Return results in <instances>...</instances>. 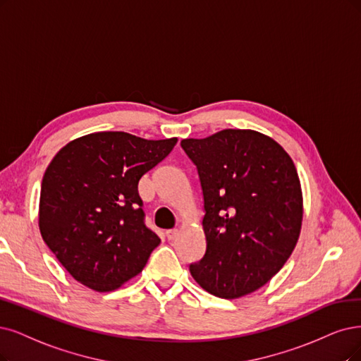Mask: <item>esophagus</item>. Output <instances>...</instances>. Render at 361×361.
I'll use <instances>...</instances> for the list:
<instances>
[{"mask_svg": "<svg viewBox=\"0 0 361 361\" xmlns=\"http://www.w3.org/2000/svg\"><path fill=\"white\" fill-rule=\"evenodd\" d=\"M178 236V231L177 229H171V231H166V238L168 241H173Z\"/></svg>", "mask_w": 361, "mask_h": 361, "instance_id": "obj_1", "label": "esophagus"}]
</instances>
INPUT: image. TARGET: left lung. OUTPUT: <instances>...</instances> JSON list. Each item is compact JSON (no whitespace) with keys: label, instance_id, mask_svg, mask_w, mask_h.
I'll return each mask as SVG.
<instances>
[{"label":"left lung","instance_id":"left-lung-1","mask_svg":"<svg viewBox=\"0 0 361 361\" xmlns=\"http://www.w3.org/2000/svg\"><path fill=\"white\" fill-rule=\"evenodd\" d=\"M181 147L197 168L205 209L207 251L190 274L217 298L250 295L298 244L303 197L296 166L275 140L251 129H223Z\"/></svg>","mask_w":361,"mask_h":361}]
</instances>
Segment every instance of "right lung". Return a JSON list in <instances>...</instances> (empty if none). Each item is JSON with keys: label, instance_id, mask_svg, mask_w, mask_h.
I'll use <instances>...</instances> for the list:
<instances>
[{"label": "right lung", "instance_id": "right-lung-1", "mask_svg": "<svg viewBox=\"0 0 361 361\" xmlns=\"http://www.w3.org/2000/svg\"><path fill=\"white\" fill-rule=\"evenodd\" d=\"M177 138L95 132L66 144L49 164L39 193L44 243L74 279L113 291L138 275L159 236L144 224L138 183Z\"/></svg>", "mask_w": 361, "mask_h": 361}]
</instances>
